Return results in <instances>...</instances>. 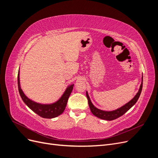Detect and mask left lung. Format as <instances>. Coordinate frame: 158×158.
I'll return each instance as SVG.
<instances>
[{
  "label": "left lung",
  "instance_id": "8db88e82",
  "mask_svg": "<svg viewBox=\"0 0 158 158\" xmlns=\"http://www.w3.org/2000/svg\"><path fill=\"white\" fill-rule=\"evenodd\" d=\"M142 84H143V77L142 78V83L140 85V87L139 90H138V92L136 94V95L135 96L131 101L125 104V106L121 107V108L117 109V110H114V111H102V110H100L97 109L94 106V105L91 102V100L89 98V95L88 93L86 92V97L88 98V104H89V107L90 108L91 112H92L95 116H96L97 117L103 119V120H107V121H112L114 120L119 117H121L127 111H128L134 105H135L136 102L138 101V98H139L142 89Z\"/></svg>",
  "mask_w": 158,
  "mask_h": 158
}]
</instances>
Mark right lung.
Instances as JSON below:
<instances>
[{
	"label": "right lung",
	"instance_id": "obj_1",
	"mask_svg": "<svg viewBox=\"0 0 158 158\" xmlns=\"http://www.w3.org/2000/svg\"><path fill=\"white\" fill-rule=\"evenodd\" d=\"M18 86L20 96L23 102L27 105V106L28 107L30 108L33 112H35L36 114H38V115H40L43 118H51L60 115V114L63 113L64 111L66 104H67L69 98L72 92V91H73L74 84H72L69 87L67 88L64 94L63 95V96L60 98L59 101H57L56 103L51 105H42L37 103L31 101V100L28 99L26 96L20 88L19 73L18 74Z\"/></svg>",
	"mask_w": 158,
	"mask_h": 158
}]
</instances>
